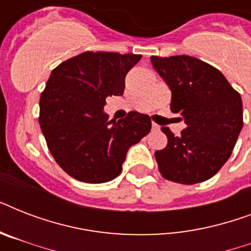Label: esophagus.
<instances>
[{
  "mask_svg": "<svg viewBox=\"0 0 251 251\" xmlns=\"http://www.w3.org/2000/svg\"><path fill=\"white\" fill-rule=\"evenodd\" d=\"M160 127H159V125L157 124H155V122H152V130H159Z\"/></svg>",
  "mask_w": 251,
  "mask_h": 251,
  "instance_id": "esophagus-1",
  "label": "esophagus"
}]
</instances>
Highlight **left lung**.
<instances>
[{
  "label": "left lung",
  "instance_id": "left-lung-1",
  "mask_svg": "<svg viewBox=\"0 0 251 251\" xmlns=\"http://www.w3.org/2000/svg\"><path fill=\"white\" fill-rule=\"evenodd\" d=\"M151 64L171 90V110L186 124L179 137L161 127L168 145L155 152L159 171L183 185L206 181L237 142L244 125L241 96L218 69L195 57L152 56Z\"/></svg>",
  "mask_w": 251,
  "mask_h": 251
}]
</instances>
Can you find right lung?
<instances>
[{
	"instance_id": "1",
	"label": "right lung",
	"mask_w": 251,
	"mask_h": 251,
	"mask_svg": "<svg viewBox=\"0 0 251 251\" xmlns=\"http://www.w3.org/2000/svg\"><path fill=\"white\" fill-rule=\"evenodd\" d=\"M141 54L84 52L60 64L40 96V124L48 149L69 176L101 183L122 172L126 153L151 130L147 114L109 121L105 99L122 95L126 74Z\"/></svg>"
}]
</instances>
